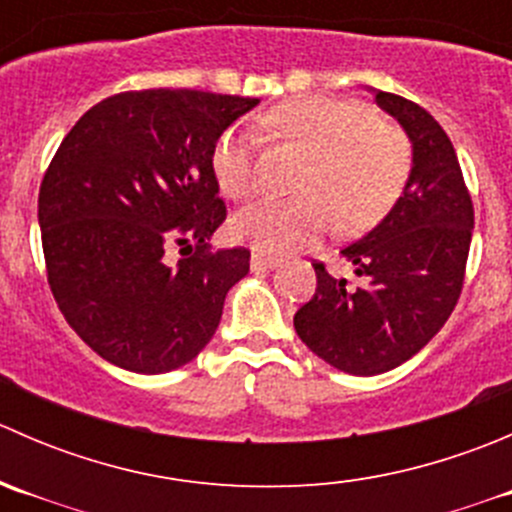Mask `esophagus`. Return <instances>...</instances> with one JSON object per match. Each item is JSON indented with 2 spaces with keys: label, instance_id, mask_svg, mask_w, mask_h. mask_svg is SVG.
<instances>
[{
  "label": "esophagus",
  "instance_id": "1",
  "mask_svg": "<svg viewBox=\"0 0 512 512\" xmlns=\"http://www.w3.org/2000/svg\"><path fill=\"white\" fill-rule=\"evenodd\" d=\"M250 267H252V270H255V272H260V270H275V267H280V260H277V257L265 255V252H260V250H252Z\"/></svg>",
  "mask_w": 512,
  "mask_h": 512
}]
</instances>
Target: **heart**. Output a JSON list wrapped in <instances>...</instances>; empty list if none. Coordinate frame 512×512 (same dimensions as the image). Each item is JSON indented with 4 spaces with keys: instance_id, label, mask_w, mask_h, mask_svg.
Masks as SVG:
<instances>
[{
    "instance_id": "b5f03b06",
    "label": "heart",
    "mask_w": 512,
    "mask_h": 512,
    "mask_svg": "<svg viewBox=\"0 0 512 512\" xmlns=\"http://www.w3.org/2000/svg\"><path fill=\"white\" fill-rule=\"evenodd\" d=\"M270 126L309 153L299 173V198H265L232 218V232L257 250L287 252L309 245L332 225L364 230L384 218L404 190L411 148L404 133L349 98L302 96L270 113ZM257 136L245 123L225 128L213 146V175L230 198L260 188Z\"/></svg>"
}]
</instances>
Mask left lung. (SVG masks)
Listing matches in <instances>:
<instances>
[{"label": "left lung", "instance_id": "8db88e82", "mask_svg": "<svg viewBox=\"0 0 512 512\" xmlns=\"http://www.w3.org/2000/svg\"><path fill=\"white\" fill-rule=\"evenodd\" d=\"M374 94L414 151L404 195L369 235L342 250L359 285L312 262L317 289L294 314L299 339L356 376L396 369L436 337L461 297L473 235L471 193L451 138L418 103Z\"/></svg>", "mask_w": 512, "mask_h": 512}]
</instances>
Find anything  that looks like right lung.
<instances>
[{
    "label": "right lung",
    "instance_id": "1",
    "mask_svg": "<svg viewBox=\"0 0 512 512\" xmlns=\"http://www.w3.org/2000/svg\"><path fill=\"white\" fill-rule=\"evenodd\" d=\"M257 103L126 91L89 108L51 158L39 188L46 277L69 327L111 364L163 374L213 339L225 294L250 272V250H210L227 215L210 156ZM170 244L191 255L168 266Z\"/></svg>",
    "mask_w": 512,
    "mask_h": 512
}]
</instances>
